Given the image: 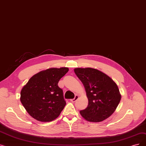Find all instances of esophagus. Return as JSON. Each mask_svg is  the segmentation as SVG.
Masks as SVG:
<instances>
[{"label":"esophagus","mask_w":146,"mask_h":146,"mask_svg":"<svg viewBox=\"0 0 146 146\" xmlns=\"http://www.w3.org/2000/svg\"><path fill=\"white\" fill-rule=\"evenodd\" d=\"M78 98H79V96H78V95H76L74 98L73 99H71L70 101H72V102H75V101H77V100L78 99Z\"/></svg>","instance_id":"1"}]
</instances>
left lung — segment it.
<instances>
[{"label":"left lung","instance_id":"1","mask_svg":"<svg viewBox=\"0 0 146 146\" xmlns=\"http://www.w3.org/2000/svg\"><path fill=\"white\" fill-rule=\"evenodd\" d=\"M74 73L83 84L88 104L80 111L89 122H99L110 117L115 111L120 99L118 87L109 76L92 68H76Z\"/></svg>","mask_w":146,"mask_h":146}]
</instances>
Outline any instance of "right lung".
Listing matches in <instances>:
<instances>
[{
	"label": "right lung",
	"mask_w": 146,
	"mask_h": 146,
	"mask_svg": "<svg viewBox=\"0 0 146 146\" xmlns=\"http://www.w3.org/2000/svg\"><path fill=\"white\" fill-rule=\"evenodd\" d=\"M68 71L67 67L50 68L29 79L21 91L20 100L31 117L40 122L58 117L66 103L58 83Z\"/></svg>",
	"instance_id": "obj_1"
}]
</instances>
